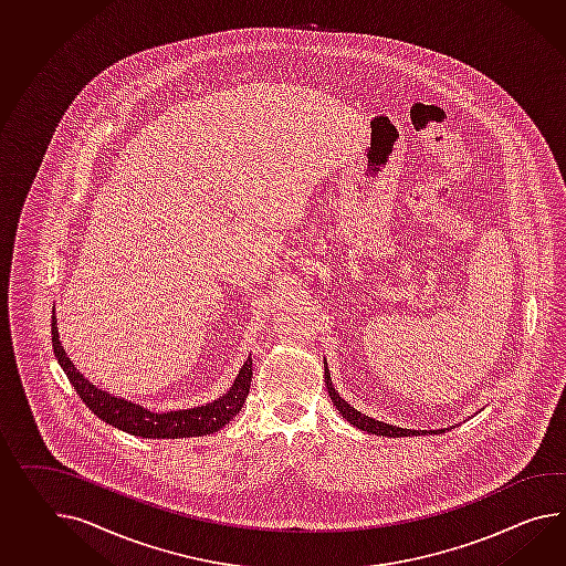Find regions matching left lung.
Here are the masks:
<instances>
[{"label":"left lung","mask_w":566,"mask_h":566,"mask_svg":"<svg viewBox=\"0 0 566 566\" xmlns=\"http://www.w3.org/2000/svg\"><path fill=\"white\" fill-rule=\"evenodd\" d=\"M326 388H328V394H331V398H333L334 406H336L338 412L343 415V419H347L350 424H355V427L361 429V431H367V433H371V436L384 437H410L424 436V433H427V431H412V429L394 427V424H388V422H381V420L365 417L359 410H355L353 406L347 405V402L338 396V391L334 390L333 379H331V374H328V367H326ZM437 433H446V429H441V431H429V436H437Z\"/></svg>","instance_id":"left-lung-1"}]
</instances>
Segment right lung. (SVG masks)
Listing matches in <instances>:
<instances>
[{"label": "right lung", "mask_w": 566, "mask_h": 566, "mask_svg": "<svg viewBox=\"0 0 566 566\" xmlns=\"http://www.w3.org/2000/svg\"><path fill=\"white\" fill-rule=\"evenodd\" d=\"M57 318L53 307L51 319V334H53V350L59 365L63 367L65 376L70 379L73 390L82 398V402L98 417V419L113 424L120 431H127L130 436L147 437V439H178V437H197L216 433L221 427H226L230 420L242 410L250 381H252V359L248 357L244 367L235 377L230 391L219 396L218 400L205 406L185 408V410H170V412H151L139 405H133L129 400L116 398L106 391L92 386L86 377L82 376L70 357L65 355V348L61 347L57 334Z\"/></svg>", "instance_id": "1"}]
</instances>
